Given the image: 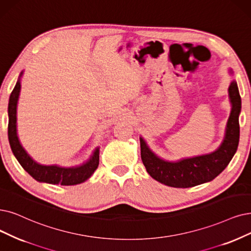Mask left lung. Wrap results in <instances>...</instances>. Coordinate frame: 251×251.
Segmentation results:
<instances>
[{
	"mask_svg": "<svg viewBox=\"0 0 251 251\" xmlns=\"http://www.w3.org/2000/svg\"><path fill=\"white\" fill-rule=\"evenodd\" d=\"M228 73L232 75L233 70L229 69ZM228 98L232 109L226 124L225 138L213 152L170 162L157 156L148 147L145 140L140 137L141 158L147 173L160 183L180 188L209 182L222 173L236 153L239 144L241 97L235 80L228 86Z\"/></svg>",
	"mask_w": 251,
	"mask_h": 251,
	"instance_id": "left-lung-1",
	"label": "left lung"
}]
</instances>
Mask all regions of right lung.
Listing matches in <instances>:
<instances>
[{"mask_svg": "<svg viewBox=\"0 0 251 251\" xmlns=\"http://www.w3.org/2000/svg\"><path fill=\"white\" fill-rule=\"evenodd\" d=\"M23 75L24 71L19 74L17 82L11 95H10L8 104V139L14 156L25 171L39 182L61 185H76L84 182L94 174L99 166V147L94 150L93 154L83 164L74 167H61L57 165L46 166L37 163L32 156H29L19 142L16 128V110L19 93H21V80Z\"/></svg>", "mask_w": 251, "mask_h": 251, "instance_id": "add662e5", "label": "right lung"}]
</instances>
